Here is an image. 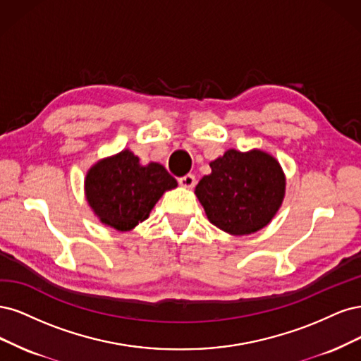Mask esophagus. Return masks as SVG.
I'll list each match as a JSON object with an SVG mask.
<instances>
[{
	"label": "esophagus",
	"instance_id": "1",
	"mask_svg": "<svg viewBox=\"0 0 361 361\" xmlns=\"http://www.w3.org/2000/svg\"><path fill=\"white\" fill-rule=\"evenodd\" d=\"M178 183L183 185V188H185V189H192L193 185L196 184V178H195V176H192V173H188V176L180 177V178H178Z\"/></svg>",
	"mask_w": 361,
	"mask_h": 361
}]
</instances>
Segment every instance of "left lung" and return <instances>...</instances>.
Instances as JSON below:
<instances>
[{
    "label": "left lung",
    "instance_id": "1",
    "mask_svg": "<svg viewBox=\"0 0 361 361\" xmlns=\"http://www.w3.org/2000/svg\"><path fill=\"white\" fill-rule=\"evenodd\" d=\"M195 188L210 224L231 235H249L269 225L282 207L286 177L267 151L229 148Z\"/></svg>",
    "mask_w": 361,
    "mask_h": 361
}]
</instances>
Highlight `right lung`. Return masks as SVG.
<instances>
[{"instance_id":"obj_1","label":"right lung","mask_w":361,"mask_h":361,"mask_svg":"<svg viewBox=\"0 0 361 361\" xmlns=\"http://www.w3.org/2000/svg\"><path fill=\"white\" fill-rule=\"evenodd\" d=\"M177 180L157 161L141 164L129 148L97 160L84 183L85 197L103 225L129 232L148 219L165 192L176 189Z\"/></svg>"}]
</instances>
